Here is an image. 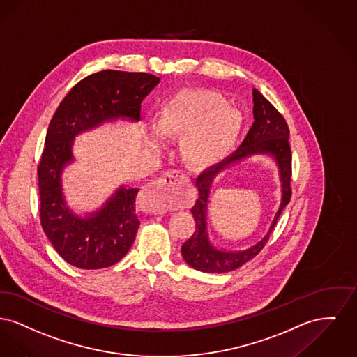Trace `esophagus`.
I'll return each mask as SVG.
<instances>
[{"mask_svg":"<svg viewBox=\"0 0 357 357\" xmlns=\"http://www.w3.org/2000/svg\"><path fill=\"white\" fill-rule=\"evenodd\" d=\"M180 170L170 169L142 189V206L149 213H164L168 209L170 189L180 180Z\"/></svg>","mask_w":357,"mask_h":357,"instance_id":"obj_1","label":"esophagus"}]
</instances>
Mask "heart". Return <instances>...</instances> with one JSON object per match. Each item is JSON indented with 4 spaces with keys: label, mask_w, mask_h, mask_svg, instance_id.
I'll return each mask as SVG.
<instances>
[{
    "label": "heart",
    "mask_w": 357,
    "mask_h": 357,
    "mask_svg": "<svg viewBox=\"0 0 357 357\" xmlns=\"http://www.w3.org/2000/svg\"><path fill=\"white\" fill-rule=\"evenodd\" d=\"M157 130L164 135L181 132L180 151L190 165H208L219 160L239 130V115L222 95L208 90H184L160 109ZM157 130L153 137H157Z\"/></svg>",
    "instance_id": "heart-1"
}]
</instances>
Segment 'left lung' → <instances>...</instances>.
<instances>
[{
	"mask_svg": "<svg viewBox=\"0 0 357 357\" xmlns=\"http://www.w3.org/2000/svg\"><path fill=\"white\" fill-rule=\"evenodd\" d=\"M254 100V123L247 132L242 146L227 157L225 161L203 170L196 178L199 196L192 206L196 229L192 236L181 247V254L185 262L203 273H228L241 267L262 251L263 247L270 239L271 232L277 225L283 208L291 199V148L289 142L290 130L286 119L257 89L252 90ZM267 152L273 155L279 164L282 181V203L273 221L268 235L259 243L248 250L238 253H228L218 250L208 243L206 235V204L208 197V188L213 178L222 170L252 153Z\"/></svg>",
	"mask_w": 357,
	"mask_h": 357,
	"instance_id": "8db88e82",
	"label": "left lung"
}]
</instances>
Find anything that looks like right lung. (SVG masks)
I'll list each match as a JSON object with an SVG mask.
<instances>
[{"label": "right lung", "mask_w": 357, "mask_h": 357, "mask_svg": "<svg viewBox=\"0 0 357 357\" xmlns=\"http://www.w3.org/2000/svg\"><path fill=\"white\" fill-rule=\"evenodd\" d=\"M158 83L160 77L146 73H95L76 83L50 122L38 167L40 223L57 254L77 268L98 270L119 262L132 247L139 220L137 188H119L86 219L67 206L60 174L74 160V137L105 121H139L141 102Z\"/></svg>", "instance_id": "right-lung-1"}]
</instances>
